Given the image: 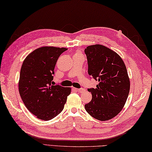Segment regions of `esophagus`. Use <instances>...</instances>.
<instances>
[{
  "label": "esophagus",
  "instance_id": "34e87169",
  "mask_svg": "<svg viewBox=\"0 0 152 152\" xmlns=\"http://www.w3.org/2000/svg\"><path fill=\"white\" fill-rule=\"evenodd\" d=\"M74 89H75L77 91H78V92H79V93H82V92H83V91H84V88H74Z\"/></svg>",
  "mask_w": 152,
  "mask_h": 152
}]
</instances>
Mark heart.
<instances>
[{"label":"heart","instance_id":"heart-1","mask_svg":"<svg viewBox=\"0 0 152 152\" xmlns=\"http://www.w3.org/2000/svg\"><path fill=\"white\" fill-rule=\"evenodd\" d=\"M76 54H81V53H77Z\"/></svg>","mask_w":152,"mask_h":152}]
</instances>
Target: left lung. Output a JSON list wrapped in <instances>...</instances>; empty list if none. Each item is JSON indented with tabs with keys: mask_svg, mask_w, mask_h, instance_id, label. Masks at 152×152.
Instances as JSON below:
<instances>
[{
	"mask_svg": "<svg viewBox=\"0 0 152 152\" xmlns=\"http://www.w3.org/2000/svg\"><path fill=\"white\" fill-rule=\"evenodd\" d=\"M88 75L99 81L95 88H88L92 100L85 105L91 116L101 121L115 117L124 107L130 83L124 61L118 53L101 44L85 50Z\"/></svg>",
	"mask_w": 152,
	"mask_h": 152,
	"instance_id": "1",
	"label": "left lung"
}]
</instances>
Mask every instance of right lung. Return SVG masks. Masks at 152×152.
<instances>
[{
	"instance_id": "1",
	"label": "right lung",
	"mask_w": 152,
	"mask_h": 152,
	"mask_svg": "<svg viewBox=\"0 0 152 152\" xmlns=\"http://www.w3.org/2000/svg\"><path fill=\"white\" fill-rule=\"evenodd\" d=\"M65 48L44 46L33 51L23 61L19 93L26 107L37 118L50 121L63 110L70 87L53 85L54 68Z\"/></svg>"
}]
</instances>
